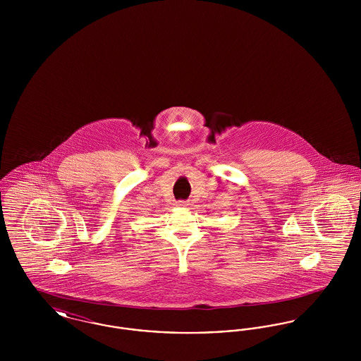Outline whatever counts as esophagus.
Here are the masks:
<instances>
[{"label": "esophagus", "mask_w": 361, "mask_h": 361, "mask_svg": "<svg viewBox=\"0 0 361 361\" xmlns=\"http://www.w3.org/2000/svg\"><path fill=\"white\" fill-rule=\"evenodd\" d=\"M188 206V202H184V200H180L177 202V207H187Z\"/></svg>", "instance_id": "1"}]
</instances>
